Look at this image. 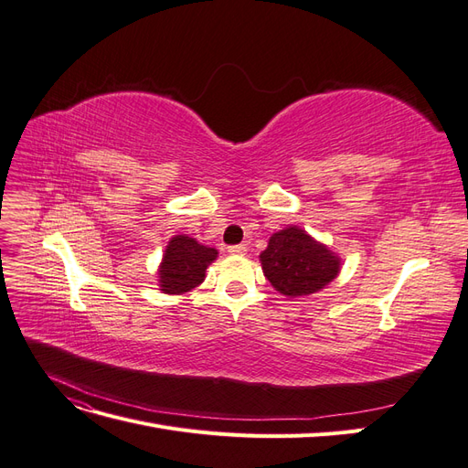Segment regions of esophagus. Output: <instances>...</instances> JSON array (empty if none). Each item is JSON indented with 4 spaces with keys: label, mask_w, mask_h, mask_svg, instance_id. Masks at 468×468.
Listing matches in <instances>:
<instances>
[{
    "label": "esophagus",
    "mask_w": 468,
    "mask_h": 468,
    "mask_svg": "<svg viewBox=\"0 0 468 468\" xmlns=\"http://www.w3.org/2000/svg\"><path fill=\"white\" fill-rule=\"evenodd\" d=\"M229 251L234 253V256H244V253L248 251V246L246 244H236V246H230Z\"/></svg>",
    "instance_id": "1"
}]
</instances>
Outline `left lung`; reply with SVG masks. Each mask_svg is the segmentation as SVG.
<instances>
[{"mask_svg":"<svg viewBox=\"0 0 468 468\" xmlns=\"http://www.w3.org/2000/svg\"><path fill=\"white\" fill-rule=\"evenodd\" d=\"M263 275L289 299L322 291L337 277L342 260L299 226H287L269 238L260 253Z\"/></svg>","mask_w":468,"mask_h":468,"instance_id":"1","label":"left lung"}]
</instances>
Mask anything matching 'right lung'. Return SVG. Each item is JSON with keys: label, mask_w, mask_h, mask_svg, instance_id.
Listing matches in <instances>:
<instances>
[{"label": "right lung", "mask_w": 468, "mask_h": 468, "mask_svg": "<svg viewBox=\"0 0 468 468\" xmlns=\"http://www.w3.org/2000/svg\"><path fill=\"white\" fill-rule=\"evenodd\" d=\"M218 250L197 242L187 234L169 239L158 267L160 291L165 294H183L205 281L207 267L217 260Z\"/></svg>", "instance_id": "add662e5"}]
</instances>
